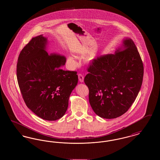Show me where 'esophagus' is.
Listing matches in <instances>:
<instances>
[{
    "label": "esophagus",
    "instance_id": "obj_1",
    "mask_svg": "<svg viewBox=\"0 0 160 160\" xmlns=\"http://www.w3.org/2000/svg\"><path fill=\"white\" fill-rule=\"evenodd\" d=\"M78 79H79V81L80 82L82 83L84 82V76L82 74H78Z\"/></svg>",
    "mask_w": 160,
    "mask_h": 160
}]
</instances>
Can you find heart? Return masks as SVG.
Wrapping results in <instances>:
<instances>
[{"label":"heart","instance_id":"b5f03b06","mask_svg":"<svg viewBox=\"0 0 160 160\" xmlns=\"http://www.w3.org/2000/svg\"><path fill=\"white\" fill-rule=\"evenodd\" d=\"M68 59L69 62L71 64H72V65H76V60L75 59V58H74L73 56H69Z\"/></svg>","mask_w":160,"mask_h":160}]
</instances>
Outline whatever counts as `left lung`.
Masks as SVG:
<instances>
[{
  "label": "left lung",
  "instance_id": "left-lung-1",
  "mask_svg": "<svg viewBox=\"0 0 160 160\" xmlns=\"http://www.w3.org/2000/svg\"><path fill=\"white\" fill-rule=\"evenodd\" d=\"M143 70L137 47L129 38L123 39L114 54L94 59L84 79L93 112L104 119L126 113L140 91Z\"/></svg>",
  "mask_w": 160,
  "mask_h": 160
}]
</instances>
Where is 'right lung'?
Masks as SVG:
<instances>
[{"mask_svg":"<svg viewBox=\"0 0 160 160\" xmlns=\"http://www.w3.org/2000/svg\"><path fill=\"white\" fill-rule=\"evenodd\" d=\"M47 38H32L19 54L17 77L27 107L47 121L61 118L68 106L69 96L78 83L76 71H64L66 58L48 54Z\"/></svg>","mask_w":160,"mask_h":160,"instance_id":"1","label":"right lung"}]
</instances>
